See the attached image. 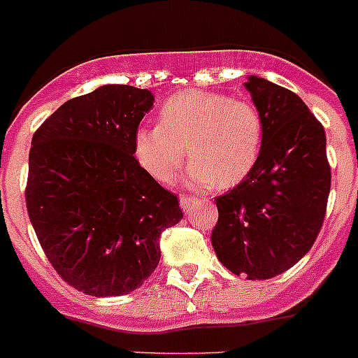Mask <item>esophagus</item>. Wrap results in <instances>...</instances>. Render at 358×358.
Instances as JSON below:
<instances>
[{
	"instance_id": "esophagus-1",
	"label": "esophagus",
	"mask_w": 358,
	"mask_h": 358,
	"mask_svg": "<svg viewBox=\"0 0 358 358\" xmlns=\"http://www.w3.org/2000/svg\"><path fill=\"white\" fill-rule=\"evenodd\" d=\"M196 202H199V199H195V196L182 195V196H181V208H182V211L188 213L189 209H193V206H195Z\"/></svg>"
}]
</instances>
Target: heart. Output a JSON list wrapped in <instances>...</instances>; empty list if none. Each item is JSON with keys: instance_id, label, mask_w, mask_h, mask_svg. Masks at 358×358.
<instances>
[{"instance_id": "1", "label": "heart", "mask_w": 358, "mask_h": 358, "mask_svg": "<svg viewBox=\"0 0 358 358\" xmlns=\"http://www.w3.org/2000/svg\"><path fill=\"white\" fill-rule=\"evenodd\" d=\"M264 122L243 99L206 90H182L159 108V124L133 134V156L152 179L172 182L186 162L192 185L231 188L250 176L261 157Z\"/></svg>"}]
</instances>
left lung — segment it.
Returning <instances> with one entry per match:
<instances>
[{"mask_svg": "<svg viewBox=\"0 0 358 358\" xmlns=\"http://www.w3.org/2000/svg\"><path fill=\"white\" fill-rule=\"evenodd\" d=\"M264 122L261 157L245 181L216 196V257L234 275L266 280L313 248L330 193L327 136L307 104L284 87L245 83Z\"/></svg>", "mask_w": 358, "mask_h": 358, "instance_id": "8db88e82", "label": "left lung"}]
</instances>
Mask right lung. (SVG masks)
Returning a JSON list of instances; mask_svg holds the SVG:
<instances>
[{
  "label": "right lung",
  "instance_id": "add662e5",
  "mask_svg": "<svg viewBox=\"0 0 358 358\" xmlns=\"http://www.w3.org/2000/svg\"><path fill=\"white\" fill-rule=\"evenodd\" d=\"M152 92L104 85L62 104L35 131L26 208L45 257L74 289L120 296L156 270L177 195L133 156V134Z\"/></svg>",
  "mask_w": 358,
  "mask_h": 358
}]
</instances>
